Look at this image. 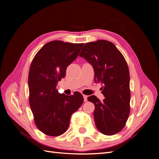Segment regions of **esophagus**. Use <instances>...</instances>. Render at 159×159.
Returning <instances> with one entry per match:
<instances>
[{
    "mask_svg": "<svg viewBox=\"0 0 159 159\" xmlns=\"http://www.w3.org/2000/svg\"><path fill=\"white\" fill-rule=\"evenodd\" d=\"M83 97H84V102H87L88 101V95H83Z\"/></svg>",
    "mask_w": 159,
    "mask_h": 159,
    "instance_id": "esophagus-1",
    "label": "esophagus"
}]
</instances>
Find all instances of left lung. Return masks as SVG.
<instances>
[{
    "instance_id": "obj_1",
    "label": "left lung",
    "mask_w": 159,
    "mask_h": 159,
    "mask_svg": "<svg viewBox=\"0 0 159 159\" xmlns=\"http://www.w3.org/2000/svg\"><path fill=\"white\" fill-rule=\"evenodd\" d=\"M80 56L94 69V80L103 85V102L95 95L88 98L95 105L93 116L99 131L106 135L121 131L130 113V75L124 56L112 42L99 40L85 44Z\"/></svg>"
}]
</instances>
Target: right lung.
Wrapping results in <instances>:
<instances>
[{"mask_svg": "<svg viewBox=\"0 0 159 159\" xmlns=\"http://www.w3.org/2000/svg\"><path fill=\"white\" fill-rule=\"evenodd\" d=\"M83 46V43L51 41L32 60L28 74L30 106L36 127L46 135L57 137L64 133L71 115L84 102L78 91L69 96L58 93L56 88Z\"/></svg>", "mask_w": 159, "mask_h": 159, "instance_id": "add662e5", "label": "right lung"}]
</instances>
